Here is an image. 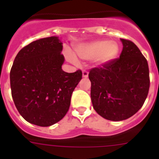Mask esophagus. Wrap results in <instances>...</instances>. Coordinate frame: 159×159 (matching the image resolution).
<instances>
[{
    "instance_id": "esophagus-1",
    "label": "esophagus",
    "mask_w": 159,
    "mask_h": 159,
    "mask_svg": "<svg viewBox=\"0 0 159 159\" xmlns=\"http://www.w3.org/2000/svg\"><path fill=\"white\" fill-rule=\"evenodd\" d=\"M82 73H83V77H84V78H87V77L88 76V71H86V70H83Z\"/></svg>"
}]
</instances>
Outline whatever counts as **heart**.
<instances>
[{
  "label": "heart",
  "mask_w": 159,
  "mask_h": 159,
  "mask_svg": "<svg viewBox=\"0 0 159 159\" xmlns=\"http://www.w3.org/2000/svg\"><path fill=\"white\" fill-rule=\"evenodd\" d=\"M119 46L114 41L97 40L83 43L75 48V54L82 60H95L98 65H102L109 63L117 57ZM67 60L70 62L75 63V57L70 53L67 54Z\"/></svg>",
  "instance_id": "obj_1"
}]
</instances>
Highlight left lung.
Listing matches in <instances>:
<instances>
[{"instance_id":"left-lung-1","label":"left lung","mask_w":159,"mask_h":159,"mask_svg":"<svg viewBox=\"0 0 159 159\" xmlns=\"http://www.w3.org/2000/svg\"><path fill=\"white\" fill-rule=\"evenodd\" d=\"M121 41L123 47L119 58L94 67L88 75L94 109L111 121L134 116L143 107L150 88L147 60L133 42Z\"/></svg>"}]
</instances>
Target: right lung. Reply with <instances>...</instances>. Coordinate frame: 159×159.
Here are the masks:
<instances>
[{
  "instance_id": "right-lung-1",
  "label": "right lung",
  "mask_w": 159,
  "mask_h": 159,
  "mask_svg": "<svg viewBox=\"0 0 159 159\" xmlns=\"http://www.w3.org/2000/svg\"><path fill=\"white\" fill-rule=\"evenodd\" d=\"M63 43L57 36L35 40L16 55L10 71L12 99L29 123L49 127L67 114L82 71L62 70Z\"/></svg>"
}]
</instances>
